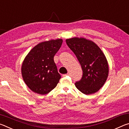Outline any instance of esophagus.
<instances>
[{"mask_svg": "<svg viewBox=\"0 0 129 129\" xmlns=\"http://www.w3.org/2000/svg\"><path fill=\"white\" fill-rule=\"evenodd\" d=\"M69 76V73L65 74V75H62L63 77H65V76Z\"/></svg>", "mask_w": 129, "mask_h": 129, "instance_id": "obj_1", "label": "esophagus"}]
</instances>
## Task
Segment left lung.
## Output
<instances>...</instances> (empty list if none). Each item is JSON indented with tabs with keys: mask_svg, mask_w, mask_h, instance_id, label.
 I'll return each mask as SVG.
<instances>
[{
	"mask_svg": "<svg viewBox=\"0 0 129 129\" xmlns=\"http://www.w3.org/2000/svg\"><path fill=\"white\" fill-rule=\"evenodd\" d=\"M81 66V79L75 83L81 92L88 95L97 92L106 82L109 74L108 61L101 49L92 41L73 38L66 40Z\"/></svg>",
	"mask_w": 129,
	"mask_h": 129,
	"instance_id": "left-lung-1",
	"label": "left lung"
}]
</instances>
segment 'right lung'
I'll return each instance as SVG.
<instances>
[{
  "mask_svg": "<svg viewBox=\"0 0 129 129\" xmlns=\"http://www.w3.org/2000/svg\"><path fill=\"white\" fill-rule=\"evenodd\" d=\"M62 43L60 39L41 42L30 50L24 60L21 75L26 85L34 92L46 94L59 82L61 75L53 57Z\"/></svg>",
  "mask_w": 129,
  "mask_h": 129,
  "instance_id": "1",
  "label": "right lung"
}]
</instances>
